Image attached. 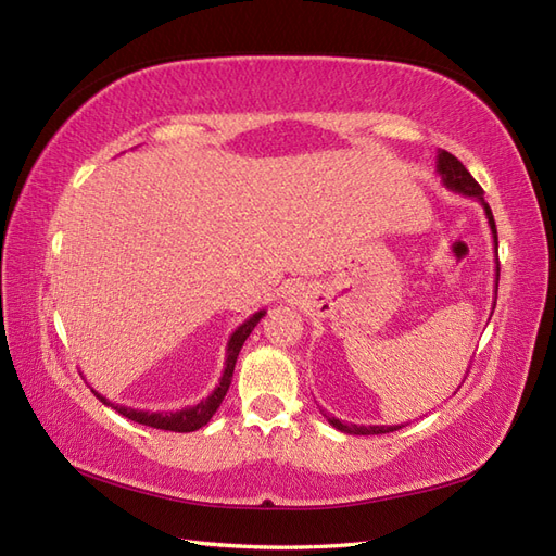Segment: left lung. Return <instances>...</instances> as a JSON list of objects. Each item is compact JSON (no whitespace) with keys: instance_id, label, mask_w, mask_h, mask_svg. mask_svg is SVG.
Wrapping results in <instances>:
<instances>
[{"instance_id":"1","label":"left lung","mask_w":556,"mask_h":556,"mask_svg":"<svg viewBox=\"0 0 556 556\" xmlns=\"http://www.w3.org/2000/svg\"><path fill=\"white\" fill-rule=\"evenodd\" d=\"M437 174L441 176V182H444L448 190L460 192L465 197H472L483 206V213H486L491 235H493V247H495V295H497V279H501V267H497V232H495V220H493L491 206L486 204V199H483L481 185L463 166V162H458V156H453L446 150H439V154H437ZM326 420H329L336 430L345 432V434H388V432H394V430H400V427H404V425H352V422L338 420L333 416H326Z\"/></svg>"}]
</instances>
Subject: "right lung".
I'll return each mask as SVG.
<instances>
[{"mask_svg":"<svg viewBox=\"0 0 556 556\" xmlns=\"http://www.w3.org/2000/svg\"><path fill=\"white\" fill-rule=\"evenodd\" d=\"M265 317V309H258L255 315H251L244 324H239L235 333L227 340V348H225V368H223V376L218 380L216 390H213L206 400H202L194 406L188 408H180V410H140V408H131V406H122V404H112L110 400L101 392L91 390L98 400H101L105 406H112L122 414L124 418H129L134 422L140 425H148V427H156V430H168V432H194L199 427H204L213 414H216L218 406L223 404L227 390H230V382H232V374H235V364L239 357V350L244 345V340L251 336V331L255 329V324Z\"/></svg>","mask_w":556,"mask_h":556,"instance_id":"1","label":"right lung"}]
</instances>
